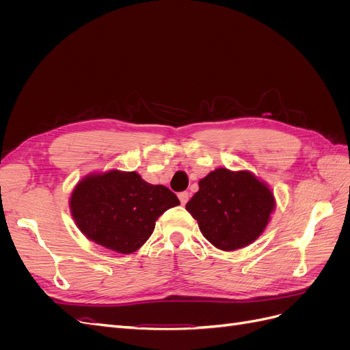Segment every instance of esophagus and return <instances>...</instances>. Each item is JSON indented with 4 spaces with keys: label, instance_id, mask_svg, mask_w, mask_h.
Here are the masks:
<instances>
[{
    "label": "esophagus",
    "instance_id": "esophagus-1",
    "mask_svg": "<svg viewBox=\"0 0 350 350\" xmlns=\"http://www.w3.org/2000/svg\"><path fill=\"white\" fill-rule=\"evenodd\" d=\"M178 198H179V201H181V204H187V201H188V198H189V194H188L187 191L179 193V194H178Z\"/></svg>",
    "mask_w": 350,
    "mask_h": 350
}]
</instances>
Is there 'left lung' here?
Returning <instances> with one entry per match:
<instances>
[{
    "label": "left lung",
    "mask_w": 350,
    "mask_h": 350,
    "mask_svg": "<svg viewBox=\"0 0 350 350\" xmlns=\"http://www.w3.org/2000/svg\"><path fill=\"white\" fill-rule=\"evenodd\" d=\"M185 208L211 245L235 251L262 235L276 200L270 187L252 172L217 167L200 179L198 191Z\"/></svg>",
    "instance_id": "left-lung-1"
}]
</instances>
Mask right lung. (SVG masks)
I'll return each instance as SVG.
<instances>
[{"label":"right lung","mask_w":350,"mask_h":350,"mask_svg":"<svg viewBox=\"0 0 350 350\" xmlns=\"http://www.w3.org/2000/svg\"><path fill=\"white\" fill-rule=\"evenodd\" d=\"M179 204L163 185L111 169L84 176L70 197L74 224L88 239L118 254L135 252L150 238L156 220Z\"/></svg>","instance_id":"right-lung-1"}]
</instances>
